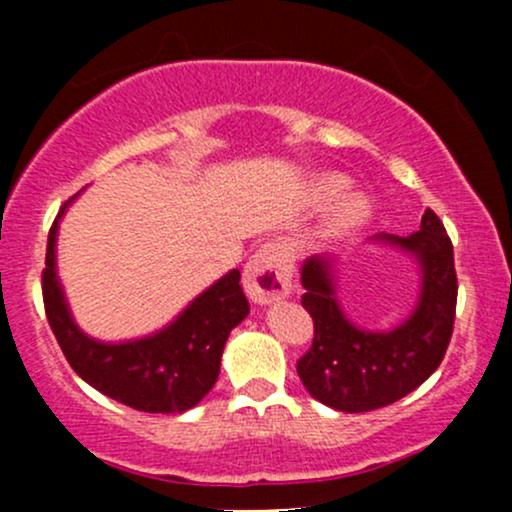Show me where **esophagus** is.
I'll list each match as a JSON object with an SVG mask.
<instances>
[{
	"label": "esophagus",
	"mask_w": 512,
	"mask_h": 512,
	"mask_svg": "<svg viewBox=\"0 0 512 512\" xmlns=\"http://www.w3.org/2000/svg\"><path fill=\"white\" fill-rule=\"evenodd\" d=\"M245 293L255 303H272L291 291V262L279 245L267 243L252 255L243 272Z\"/></svg>",
	"instance_id": "1"
}]
</instances>
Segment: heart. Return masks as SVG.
<instances>
[{
    "label": "heart",
    "mask_w": 512,
    "mask_h": 512,
    "mask_svg": "<svg viewBox=\"0 0 512 512\" xmlns=\"http://www.w3.org/2000/svg\"><path fill=\"white\" fill-rule=\"evenodd\" d=\"M349 187V180L339 173H325L317 175L313 180V195L315 199H332L339 192H344ZM368 216V202L361 195H349L342 199L337 211H334L330 221V233L332 236H342L346 231H354L356 226H361L363 219Z\"/></svg>",
    "instance_id": "b5f03b06"
}]
</instances>
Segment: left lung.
<instances>
[{
	"instance_id": "1",
	"label": "left lung",
	"mask_w": 512,
	"mask_h": 512,
	"mask_svg": "<svg viewBox=\"0 0 512 512\" xmlns=\"http://www.w3.org/2000/svg\"><path fill=\"white\" fill-rule=\"evenodd\" d=\"M378 240L411 252L421 267L419 305L390 332H366L346 320L334 296L332 257L313 255L301 269V303L313 317L315 337L296 370L317 402L349 414L387 407L428 380L455 325V257L436 211L426 209L411 236L380 233Z\"/></svg>"
}]
</instances>
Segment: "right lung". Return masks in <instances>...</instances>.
Returning <instances> with one entry per match:
<instances>
[{
  "label": "right lung",
  "instance_id": "obj_1",
  "mask_svg": "<svg viewBox=\"0 0 512 512\" xmlns=\"http://www.w3.org/2000/svg\"><path fill=\"white\" fill-rule=\"evenodd\" d=\"M67 204L57 214L48 236L43 303L69 366L98 392L132 409L149 414H180L192 409L219 378L228 334L250 313L240 272L231 269L214 286L199 293L168 327L151 337L122 344L96 342L76 327L57 281V226Z\"/></svg>",
  "mask_w": 512,
  "mask_h": 512
}]
</instances>
